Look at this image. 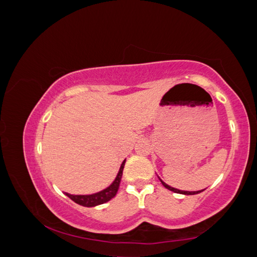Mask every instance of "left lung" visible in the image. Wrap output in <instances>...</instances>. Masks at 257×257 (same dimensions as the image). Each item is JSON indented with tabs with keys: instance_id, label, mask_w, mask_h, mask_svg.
Instances as JSON below:
<instances>
[{
	"instance_id": "1",
	"label": "left lung",
	"mask_w": 257,
	"mask_h": 257,
	"mask_svg": "<svg viewBox=\"0 0 257 257\" xmlns=\"http://www.w3.org/2000/svg\"><path fill=\"white\" fill-rule=\"evenodd\" d=\"M160 182H162V184L165 186L166 188L169 189V190H172V192H174V193H177V194H184V195H195V194H198V193H200V192H203V190H198V192H185V190H179V189H176V188L170 187V186H168L167 184H165V183L163 182V180H160Z\"/></svg>"
}]
</instances>
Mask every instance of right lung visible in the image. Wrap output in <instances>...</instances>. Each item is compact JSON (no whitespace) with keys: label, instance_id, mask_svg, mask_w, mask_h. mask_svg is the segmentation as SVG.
<instances>
[{"label":"right lung","instance_id":"1","mask_svg":"<svg viewBox=\"0 0 257 257\" xmlns=\"http://www.w3.org/2000/svg\"><path fill=\"white\" fill-rule=\"evenodd\" d=\"M124 163L125 160H123V163L121 164V167H120V170L117 175V177L114 179V182L110 185L108 188L103 189L102 192L92 194V195H70L68 193H65V195H67L69 198H71L74 203L84 206V207H93V206L101 205L103 203L109 202L110 199L114 197L119 189L120 180H121V177H122V170L124 167Z\"/></svg>","mask_w":257,"mask_h":257}]
</instances>
